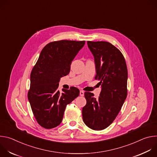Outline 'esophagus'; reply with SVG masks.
Here are the masks:
<instances>
[{"label": "esophagus", "instance_id": "34e87169", "mask_svg": "<svg viewBox=\"0 0 157 157\" xmlns=\"http://www.w3.org/2000/svg\"><path fill=\"white\" fill-rule=\"evenodd\" d=\"M79 94H80L81 96H83L84 94V92L81 90V91H80V92H79Z\"/></svg>", "mask_w": 157, "mask_h": 157}]
</instances>
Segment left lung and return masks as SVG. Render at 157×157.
Listing matches in <instances>:
<instances>
[{"instance_id":"1","label":"left lung","mask_w":157,"mask_h":157,"mask_svg":"<svg viewBox=\"0 0 157 157\" xmlns=\"http://www.w3.org/2000/svg\"><path fill=\"white\" fill-rule=\"evenodd\" d=\"M96 64L95 79L101 85L100 96L85 92L86 104L82 110L84 124L94 130L109 127L118 115L127 95V68L125 58L107 41L87 42Z\"/></svg>"}]
</instances>
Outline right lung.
<instances>
[{"label":"right lung","instance_id":"right-lung-1","mask_svg":"<svg viewBox=\"0 0 157 157\" xmlns=\"http://www.w3.org/2000/svg\"><path fill=\"white\" fill-rule=\"evenodd\" d=\"M85 41L59 40L44 47L33 66L30 75V87L28 99L33 115L40 125L53 128L63 119L66 105L79 95V90H58L61 78L68 75L71 64Z\"/></svg>","mask_w":157,"mask_h":157}]
</instances>
